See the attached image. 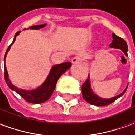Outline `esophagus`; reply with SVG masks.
<instances>
[{
  "label": "esophagus",
  "mask_w": 135,
  "mask_h": 135,
  "mask_svg": "<svg viewBox=\"0 0 135 135\" xmlns=\"http://www.w3.org/2000/svg\"><path fill=\"white\" fill-rule=\"evenodd\" d=\"M82 61V59L81 58L80 56H75L72 59V63L73 64H76V63H79L80 62Z\"/></svg>",
  "instance_id": "1"
}]
</instances>
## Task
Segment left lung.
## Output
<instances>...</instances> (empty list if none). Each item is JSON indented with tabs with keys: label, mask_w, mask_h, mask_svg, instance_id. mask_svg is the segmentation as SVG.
<instances>
[{
	"label": "left lung",
	"mask_w": 135,
	"mask_h": 135,
	"mask_svg": "<svg viewBox=\"0 0 135 135\" xmlns=\"http://www.w3.org/2000/svg\"><path fill=\"white\" fill-rule=\"evenodd\" d=\"M112 38H113V40H112V43L110 44V47L111 48H120L125 54V55L128 56V54H127L128 46H127V43H126V41L121 37L115 35V34H112ZM127 87H126L125 90L123 91L121 94L118 95L117 96H115V97L112 98L104 99V98L98 97L97 95H95L92 92L90 89V76L88 75L87 80L82 84L81 92H82V95H83L84 99L87 102H88L89 104H90L92 105H95V106H98V107H102V106H107V105L112 104V102H114L116 99H118L119 97L123 95L124 94V93L126 92Z\"/></svg>",
	"instance_id": "obj_1"
}]
</instances>
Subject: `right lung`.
Here are the masks:
<instances>
[{
	"instance_id": "1",
	"label": "right lung",
	"mask_w": 135,
	"mask_h": 135,
	"mask_svg": "<svg viewBox=\"0 0 135 135\" xmlns=\"http://www.w3.org/2000/svg\"><path fill=\"white\" fill-rule=\"evenodd\" d=\"M45 26H46V24L36 25V26H30L29 28L31 29H40V28H42L45 27ZM20 33V31H17L15 34L12 43H14V42L15 40V38ZM12 43L9 45L8 48H7V50H6V51L4 60H5L6 57V54H7L9 48L11 47V45H12ZM70 67H71V63L70 62H65V63H62V64H59V65H54L52 68L51 70L49 73L46 81L42 84V86H40L36 90H23L19 89L15 86H14L11 83V81H9V78H8V73H7V70H6V65H4V78H5L6 83L7 84V85L9 86V88L15 91V92H16L17 93H18L27 102L32 103V104H41V103H43V102L48 101V99L50 98V97L51 96L52 93H53V92L54 90V89H55L56 84V82L58 81L59 78L67 70L69 69Z\"/></svg>"
}]
</instances>
